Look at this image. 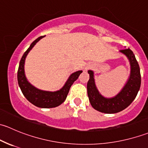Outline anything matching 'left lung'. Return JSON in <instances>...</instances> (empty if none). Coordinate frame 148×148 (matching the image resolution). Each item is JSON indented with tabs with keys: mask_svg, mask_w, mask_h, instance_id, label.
I'll list each match as a JSON object with an SVG mask.
<instances>
[{
	"mask_svg": "<svg viewBox=\"0 0 148 148\" xmlns=\"http://www.w3.org/2000/svg\"><path fill=\"white\" fill-rule=\"evenodd\" d=\"M120 52L125 54L131 66V73L127 83L116 97L110 99L104 98L99 93L95 86L93 71H88L89 79L87 82V94L92 107L97 111L113 114L122 111L135 99L141 84L140 66L133 52L130 49H122Z\"/></svg>",
	"mask_w": 148,
	"mask_h": 148,
	"instance_id": "1",
	"label": "left lung"
}]
</instances>
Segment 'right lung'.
I'll return each mask as SVG.
<instances>
[{
	"label": "right lung",
	"instance_id": "1",
	"mask_svg": "<svg viewBox=\"0 0 148 148\" xmlns=\"http://www.w3.org/2000/svg\"><path fill=\"white\" fill-rule=\"evenodd\" d=\"M43 37H44V36L36 38L31 44L30 47L26 51V52L23 53L20 61L18 69V82L19 86L21 89L22 93L30 102L32 103L36 107H41V108H52V107H56L60 105L61 104L64 102L69 92L70 87L72 84L78 79L79 76L82 72V71H76V72L71 74L64 86L60 90L56 91V92H51L39 90L30 84L24 74L25 59H26V56L30 50H31L34 45Z\"/></svg>",
	"mask_w": 148,
	"mask_h": 148
}]
</instances>
